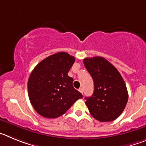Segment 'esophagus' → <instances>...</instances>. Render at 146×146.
I'll return each mask as SVG.
<instances>
[{
	"label": "esophagus",
	"instance_id": "34e87169",
	"mask_svg": "<svg viewBox=\"0 0 146 146\" xmlns=\"http://www.w3.org/2000/svg\"><path fill=\"white\" fill-rule=\"evenodd\" d=\"M79 91L81 93V94H83V89H82V88H79Z\"/></svg>",
	"mask_w": 146,
	"mask_h": 146
}]
</instances>
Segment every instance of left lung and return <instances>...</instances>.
Segmentation results:
<instances>
[{
    "instance_id": "left-lung-1",
    "label": "left lung",
    "mask_w": 146,
    "mask_h": 146,
    "mask_svg": "<svg viewBox=\"0 0 146 146\" xmlns=\"http://www.w3.org/2000/svg\"><path fill=\"white\" fill-rule=\"evenodd\" d=\"M84 65L94 80V94L86 97L91 115L101 122L116 119L128 101V92L117 69L102 57L86 58Z\"/></svg>"
}]
</instances>
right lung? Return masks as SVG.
<instances>
[{
	"label": "right lung",
	"instance_id": "obj_1",
	"mask_svg": "<svg viewBox=\"0 0 146 146\" xmlns=\"http://www.w3.org/2000/svg\"><path fill=\"white\" fill-rule=\"evenodd\" d=\"M74 60L66 52H57L42 60L32 71L28 82V96L40 115L58 118L82 98L73 87V78L68 76Z\"/></svg>",
	"mask_w": 146,
	"mask_h": 146
}]
</instances>
